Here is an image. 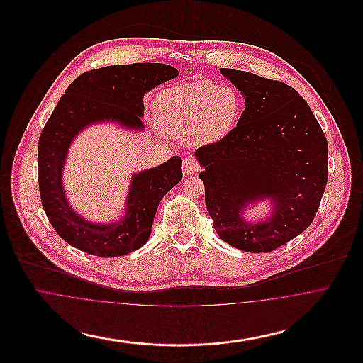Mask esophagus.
I'll return each instance as SVG.
<instances>
[{"label": "esophagus", "instance_id": "obj_1", "mask_svg": "<svg viewBox=\"0 0 363 363\" xmlns=\"http://www.w3.org/2000/svg\"><path fill=\"white\" fill-rule=\"evenodd\" d=\"M200 164L194 157H185L182 162V170L186 175H193V174L200 172Z\"/></svg>", "mask_w": 363, "mask_h": 363}]
</instances>
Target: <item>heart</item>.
<instances>
[{
    "instance_id": "b5f03b06",
    "label": "heart",
    "mask_w": 363,
    "mask_h": 363,
    "mask_svg": "<svg viewBox=\"0 0 363 363\" xmlns=\"http://www.w3.org/2000/svg\"><path fill=\"white\" fill-rule=\"evenodd\" d=\"M156 110L160 123L174 135L215 143L238 121L241 99L233 88L203 80L164 91L156 101Z\"/></svg>"
}]
</instances>
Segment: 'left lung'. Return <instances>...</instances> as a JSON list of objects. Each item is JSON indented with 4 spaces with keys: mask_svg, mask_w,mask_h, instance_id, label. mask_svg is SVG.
<instances>
[{
    "mask_svg": "<svg viewBox=\"0 0 363 363\" xmlns=\"http://www.w3.org/2000/svg\"><path fill=\"white\" fill-rule=\"evenodd\" d=\"M220 72L245 96L230 133L200 147L206 207L218 235L250 253H269L311 225L328 181V143L308 102L281 82L245 70ZM265 196L276 212L246 224L243 206Z\"/></svg>",
    "mask_w": 363,
    "mask_h": 363,
    "instance_id": "obj_1",
    "label": "left lung"
}]
</instances>
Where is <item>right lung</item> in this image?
Returning <instances> with one entry per match:
<instances>
[{"label":"right lung","instance_id":"obj_1","mask_svg":"<svg viewBox=\"0 0 363 363\" xmlns=\"http://www.w3.org/2000/svg\"><path fill=\"white\" fill-rule=\"evenodd\" d=\"M178 70L166 64L111 65L76 77L55 106L38 143V181L42 207L57 234L76 249L98 257H118L148 241L163 196L182 179V159L173 156L155 169L135 175L128 213L118 225H91L65 200L62 164L73 138L91 122L116 120L143 128V96L172 80Z\"/></svg>","mask_w":363,"mask_h":363}]
</instances>
